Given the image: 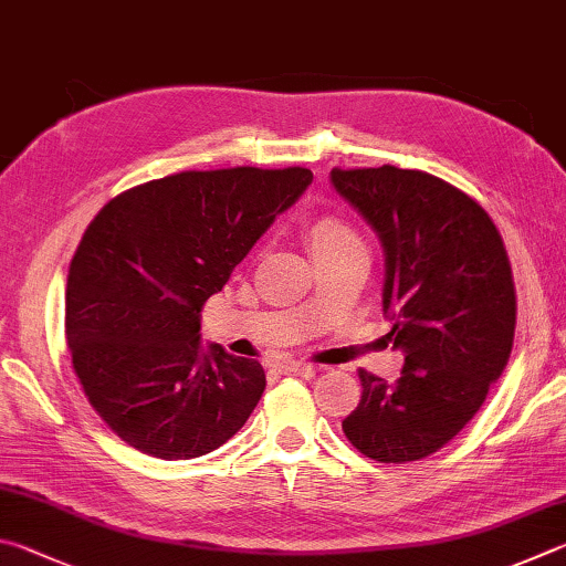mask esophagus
<instances>
[{"instance_id":"esophagus-1","label":"esophagus","mask_w":566,"mask_h":566,"mask_svg":"<svg viewBox=\"0 0 566 566\" xmlns=\"http://www.w3.org/2000/svg\"><path fill=\"white\" fill-rule=\"evenodd\" d=\"M281 370L285 375H298V378H313V375L318 373V368H315V365H311V363H295V360L283 363Z\"/></svg>"}]
</instances>
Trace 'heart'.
Here are the masks:
<instances>
[{
    "label": "heart",
    "mask_w": 566,
    "mask_h": 566,
    "mask_svg": "<svg viewBox=\"0 0 566 566\" xmlns=\"http://www.w3.org/2000/svg\"><path fill=\"white\" fill-rule=\"evenodd\" d=\"M308 241L315 255L363 245V238L355 233V228L335 216H323L318 221H313V226L308 228Z\"/></svg>",
    "instance_id": "b5f03b06"
}]
</instances>
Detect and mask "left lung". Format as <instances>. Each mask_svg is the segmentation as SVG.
I'll return each mask as SVG.
<instances>
[{"mask_svg":"<svg viewBox=\"0 0 566 566\" xmlns=\"http://www.w3.org/2000/svg\"><path fill=\"white\" fill-rule=\"evenodd\" d=\"M331 184L380 238L382 313L405 355L395 382L360 370L363 398L343 432L370 460H422L478 415L507 368L517 321L510 258L484 208L438 176L333 168Z\"/></svg>","mask_w":566,"mask_h":566,"instance_id":"obj_1","label":"left lung"}]
</instances>
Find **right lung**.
I'll list each match as a JSON object with an SVG mask.
<instances>
[{"label": "right lung", "instance_id": "add662e5", "mask_svg": "<svg viewBox=\"0 0 566 566\" xmlns=\"http://www.w3.org/2000/svg\"><path fill=\"white\" fill-rule=\"evenodd\" d=\"M311 181L301 166L184 171L128 188L88 223L66 277V345L126 444L191 460L251 418L261 363L203 348L201 308Z\"/></svg>", "mask_w": 566, "mask_h": 566}]
</instances>
